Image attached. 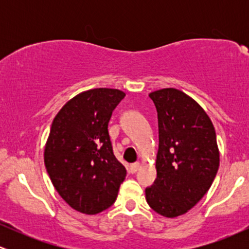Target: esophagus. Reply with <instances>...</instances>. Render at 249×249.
<instances>
[{
	"label": "esophagus",
	"instance_id": "obj_1",
	"mask_svg": "<svg viewBox=\"0 0 249 249\" xmlns=\"http://www.w3.org/2000/svg\"><path fill=\"white\" fill-rule=\"evenodd\" d=\"M139 166H141V164H139V162H133V164L130 165V171H131V172H132V173L137 172V171H138Z\"/></svg>",
	"mask_w": 249,
	"mask_h": 249
}]
</instances>
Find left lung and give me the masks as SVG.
<instances>
[{
	"mask_svg": "<svg viewBox=\"0 0 249 249\" xmlns=\"http://www.w3.org/2000/svg\"><path fill=\"white\" fill-rule=\"evenodd\" d=\"M158 112L157 179L145 190L154 212L182 215L207 193L219 168L220 153L213 123L200 105L174 88L151 92Z\"/></svg>",
	"mask_w": 249,
	"mask_h": 249,
	"instance_id": "obj_1",
	"label": "left lung"
}]
</instances>
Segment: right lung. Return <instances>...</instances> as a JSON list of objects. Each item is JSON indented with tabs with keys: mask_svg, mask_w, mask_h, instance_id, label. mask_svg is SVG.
<instances>
[{
	"mask_svg": "<svg viewBox=\"0 0 249 249\" xmlns=\"http://www.w3.org/2000/svg\"><path fill=\"white\" fill-rule=\"evenodd\" d=\"M125 97L117 89L83 91L58 111L44 147V164L62 199L77 212L97 214L116 201L126 170L113 154L107 125Z\"/></svg>",
	"mask_w": 249,
	"mask_h": 249,
	"instance_id": "1",
	"label": "right lung"
}]
</instances>
